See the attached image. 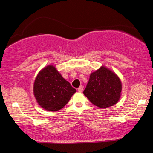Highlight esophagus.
Segmentation results:
<instances>
[{
  "label": "esophagus",
  "instance_id": "obj_1",
  "mask_svg": "<svg viewBox=\"0 0 153 153\" xmlns=\"http://www.w3.org/2000/svg\"><path fill=\"white\" fill-rule=\"evenodd\" d=\"M82 90H83V88H82V85H80V86L78 88V91H79V92H82Z\"/></svg>",
  "mask_w": 153,
  "mask_h": 153
}]
</instances>
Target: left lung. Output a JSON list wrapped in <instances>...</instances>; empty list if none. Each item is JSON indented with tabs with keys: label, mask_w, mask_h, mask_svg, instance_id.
Returning a JSON list of instances; mask_svg holds the SVG:
<instances>
[{
	"label": "left lung",
	"mask_w": 153,
	"mask_h": 153,
	"mask_svg": "<svg viewBox=\"0 0 153 153\" xmlns=\"http://www.w3.org/2000/svg\"><path fill=\"white\" fill-rule=\"evenodd\" d=\"M122 82L119 77L104 66L92 73L83 94L93 104L106 108L120 99Z\"/></svg>",
	"instance_id": "left-lung-1"
}]
</instances>
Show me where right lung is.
Here are the masks:
<instances>
[{
	"instance_id": "add662e5",
	"label": "right lung",
	"mask_w": 153,
	"mask_h": 153,
	"mask_svg": "<svg viewBox=\"0 0 153 153\" xmlns=\"http://www.w3.org/2000/svg\"><path fill=\"white\" fill-rule=\"evenodd\" d=\"M75 92L70 82L51 65L38 73L34 83V94L39 105L50 111L62 108Z\"/></svg>"
}]
</instances>
